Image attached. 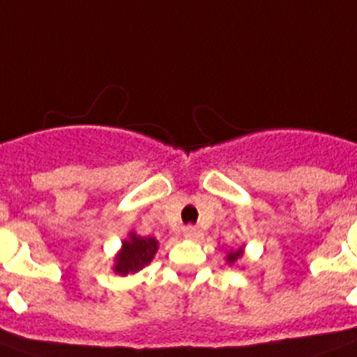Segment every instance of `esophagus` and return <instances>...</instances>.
<instances>
[{"label":"esophagus","mask_w":357,"mask_h":357,"mask_svg":"<svg viewBox=\"0 0 357 357\" xmlns=\"http://www.w3.org/2000/svg\"><path fill=\"white\" fill-rule=\"evenodd\" d=\"M184 237L190 238V241H199V238H202V231L195 226H188V228H184Z\"/></svg>","instance_id":"34e87169"}]
</instances>
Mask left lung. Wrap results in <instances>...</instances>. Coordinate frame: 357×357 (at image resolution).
<instances>
[{
	"label": "left lung",
	"instance_id": "8db88e82",
	"mask_svg": "<svg viewBox=\"0 0 357 357\" xmlns=\"http://www.w3.org/2000/svg\"><path fill=\"white\" fill-rule=\"evenodd\" d=\"M244 257V244L243 246H238V248H231L228 253H226V263L229 266H235V264Z\"/></svg>",
	"mask_w": 357,
	"mask_h": 357
}]
</instances>
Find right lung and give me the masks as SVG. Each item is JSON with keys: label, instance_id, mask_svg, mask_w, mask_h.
I'll return each mask as SVG.
<instances>
[{"label": "right lung", "instance_id": "obj_1", "mask_svg": "<svg viewBox=\"0 0 357 357\" xmlns=\"http://www.w3.org/2000/svg\"><path fill=\"white\" fill-rule=\"evenodd\" d=\"M158 252V241L155 237H142L135 229L123 238L122 246L113 257V270L116 275H132L151 263Z\"/></svg>", "mask_w": 357, "mask_h": 357}]
</instances>
